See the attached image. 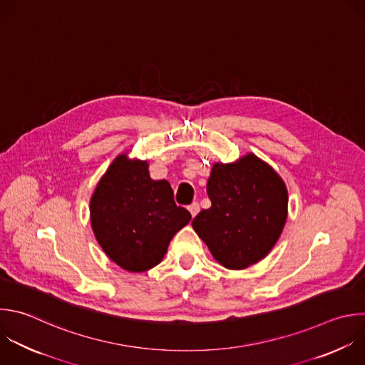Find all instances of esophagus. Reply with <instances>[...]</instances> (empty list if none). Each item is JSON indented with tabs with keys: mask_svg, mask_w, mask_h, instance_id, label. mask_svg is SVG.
<instances>
[{
	"mask_svg": "<svg viewBox=\"0 0 365 365\" xmlns=\"http://www.w3.org/2000/svg\"><path fill=\"white\" fill-rule=\"evenodd\" d=\"M189 212H190V215L195 217L196 215H197V212H199V209H200V206H199V203L197 202H193L192 205H189Z\"/></svg>",
	"mask_w": 365,
	"mask_h": 365,
	"instance_id": "obj_1",
	"label": "esophagus"
}]
</instances>
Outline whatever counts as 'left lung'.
I'll return each mask as SVG.
<instances>
[{"label":"left lung","instance_id":"left-lung-1","mask_svg":"<svg viewBox=\"0 0 365 365\" xmlns=\"http://www.w3.org/2000/svg\"><path fill=\"white\" fill-rule=\"evenodd\" d=\"M212 202L192 220L213 258L227 269H245L277 244L288 213L279 175L255 155L215 163L206 186Z\"/></svg>","mask_w":365,"mask_h":365}]
</instances>
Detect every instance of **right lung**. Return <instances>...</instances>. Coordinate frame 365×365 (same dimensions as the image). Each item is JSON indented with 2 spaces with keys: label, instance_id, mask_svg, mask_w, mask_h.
<instances>
[{
  "label": "right lung",
  "instance_id": "obj_1",
  "mask_svg": "<svg viewBox=\"0 0 365 365\" xmlns=\"http://www.w3.org/2000/svg\"><path fill=\"white\" fill-rule=\"evenodd\" d=\"M91 227L106 255L129 272H145L165 257L192 215L173 199L168 180H153L148 162L117 156L90 200Z\"/></svg>",
  "mask_w": 365,
  "mask_h": 365
}]
</instances>
